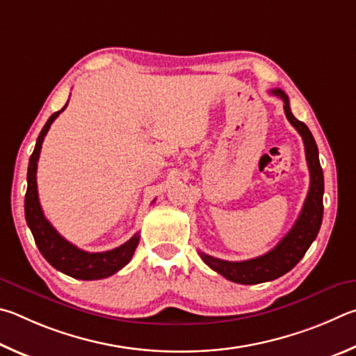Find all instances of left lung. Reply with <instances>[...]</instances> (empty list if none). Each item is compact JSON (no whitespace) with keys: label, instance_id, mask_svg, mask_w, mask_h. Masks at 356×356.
<instances>
[{"label":"left lung","instance_id":"obj_1","mask_svg":"<svg viewBox=\"0 0 356 356\" xmlns=\"http://www.w3.org/2000/svg\"><path fill=\"white\" fill-rule=\"evenodd\" d=\"M270 93L283 99L286 118H288L289 123L298 131V134L303 139L309 168V191L307 200L303 203L302 213L298 214L294 227L278 242L277 247H273L266 254L247 261H225L200 252L202 259L211 269L220 273L222 277H225L229 282L239 284H258L272 282V280L288 273L303 258L309 245L313 244V241L321 229L323 217V172L319 162V149H317L314 137L307 124L297 120L292 115L288 95L282 89H272Z\"/></svg>","mask_w":356,"mask_h":356}]
</instances>
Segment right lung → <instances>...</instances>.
I'll return each mask as SVG.
<instances>
[{
    "instance_id": "1",
    "label": "right lung",
    "mask_w": 356,
    "mask_h": 356,
    "mask_svg": "<svg viewBox=\"0 0 356 356\" xmlns=\"http://www.w3.org/2000/svg\"><path fill=\"white\" fill-rule=\"evenodd\" d=\"M68 104V102H67ZM67 104L60 111L48 118L45 127L42 128L39 137H37L35 148L29 158L28 165V189L24 195V217H26L28 227L34 236V241L42 257L45 258L54 269L65 273L68 277L78 280H99L114 275L122 267L127 266L133 258L137 244H139V233H136L133 238L124 242L123 245L112 248L108 252L89 253L73 245L72 242L62 238L56 232L51 223L43 216V211L37 194V161H39L42 143L48 133L51 123L56 120L62 111L67 108Z\"/></svg>"
}]
</instances>
